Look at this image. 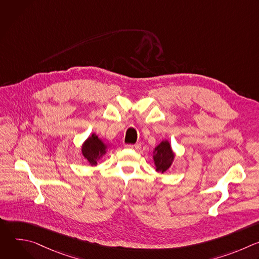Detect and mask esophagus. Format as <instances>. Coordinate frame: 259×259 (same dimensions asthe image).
Segmentation results:
<instances>
[{
    "label": "esophagus",
    "instance_id": "obj_1",
    "mask_svg": "<svg viewBox=\"0 0 259 259\" xmlns=\"http://www.w3.org/2000/svg\"><path fill=\"white\" fill-rule=\"evenodd\" d=\"M125 147L127 149H132V150H140V143H136V144H125Z\"/></svg>",
    "mask_w": 259,
    "mask_h": 259
}]
</instances>
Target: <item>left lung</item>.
Instances as JSON below:
<instances>
[{"label":"left lung","mask_w":259,"mask_h":259,"mask_svg":"<svg viewBox=\"0 0 259 259\" xmlns=\"http://www.w3.org/2000/svg\"><path fill=\"white\" fill-rule=\"evenodd\" d=\"M154 161L158 171L165 172L170 166L174 159V154L171 150V145L168 141H162L155 149Z\"/></svg>","instance_id":"1"}]
</instances>
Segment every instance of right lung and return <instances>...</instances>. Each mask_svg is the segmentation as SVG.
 Listing matches in <instances>:
<instances>
[{
	"mask_svg": "<svg viewBox=\"0 0 259 259\" xmlns=\"http://www.w3.org/2000/svg\"><path fill=\"white\" fill-rule=\"evenodd\" d=\"M105 150L106 145L98 138L97 135L92 134L83 144L82 153L90 164L96 165V161L105 154Z\"/></svg>",
	"mask_w": 259,
	"mask_h": 259,
	"instance_id": "right-lung-1",
	"label": "right lung"
}]
</instances>
